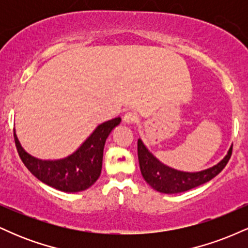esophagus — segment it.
I'll list each match as a JSON object with an SVG mask.
<instances>
[{"instance_id": "1", "label": "esophagus", "mask_w": 248, "mask_h": 248, "mask_svg": "<svg viewBox=\"0 0 248 248\" xmlns=\"http://www.w3.org/2000/svg\"><path fill=\"white\" fill-rule=\"evenodd\" d=\"M124 121L126 124H135L139 121V115L135 112H127L124 115Z\"/></svg>"}]
</instances>
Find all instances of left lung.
<instances>
[{
  "instance_id": "1",
  "label": "left lung",
  "mask_w": 248,
  "mask_h": 248,
  "mask_svg": "<svg viewBox=\"0 0 248 248\" xmlns=\"http://www.w3.org/2000/svg\"><path fill=\"white\" fill-rule=\"evenodd\" d=\"M232 148L217 166L209 168L199 172H184L164 166L152 153L144 147L141 140L138 141V156L140 163L141 173L144 181L156 191L163 193H178L184 192L193 187L202 186L211 181L226 167L227 162L231 158Z\"/></svg>"
}]
</instances>
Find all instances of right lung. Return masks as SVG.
I'll return each mask as SVG.
<instances>
[{
	"instance_id": "right-lung-1",
	"label": "right lung",
	"mask_w": 248,
	"mask_h": 248,
	"mask_svg": "<svg viewBox=\"0 0 248 248\" xmlns=\"http://www.w3.org/2000/svg\"><path fill=\"white\" fill-rule=\"evenodd\" d=\"M120 121V118H115L99 124L77 152L57 161L32 157L24 152L15 133L14 138L19 157L35 177L61 191L78 192L88 189L100 176L105 142Z\"/></svg>"
}]
</instances>
